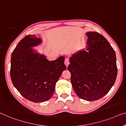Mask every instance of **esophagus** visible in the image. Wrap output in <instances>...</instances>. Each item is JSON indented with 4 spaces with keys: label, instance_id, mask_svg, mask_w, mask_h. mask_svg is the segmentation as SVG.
<instances>
[{
    "label": "esophagus",
    "instance_id": "34e87169",
    "mask_svg": "<svg viewBox=\"0 0 126 126\" xmlns=\"http://www.w3.org/2000/svg\"><path fill=\"white\" fill-rule=\"evenodd\" d=\"M64 64H65V65H66L67 67H68V65L69 64V59H68V58H65V59Z\"/></svg>",
    "mask_w": 126,
    "mask_h": 126
}]
</instances>
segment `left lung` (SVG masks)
<instances>
[{
	"mask_svg": "<svg viewBox=\"0 0 126 126\" xmlns=\"http://www.w3.org/2000/svg\"><path fill=\"white\" fill-rule=\"evenodd\" d=\"M87 51L80 50L70 58L68 70L78 96L96 100L107 94L114 84L118 68L114 49L104 37L88 32Z\"/></svg>",
	"mask_w": 126,
	"mask_h": 126,
	"instance_id": "8db88e82",
	"label": "left lung"
}]
</instances>
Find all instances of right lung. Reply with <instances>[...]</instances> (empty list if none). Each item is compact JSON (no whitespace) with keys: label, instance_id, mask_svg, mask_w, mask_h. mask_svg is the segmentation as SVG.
<instances>
[{"label":"right lung","instance_id":"obj_1","mask_svg":"<svg viewBox=\"0 0 126 126\" xmlns=\"http://www.w3.org/2000/svg\"><path fill=\"white\" fill-rule=\"evenodd\" d=\"M41 42L35 35H27L17 44L11 59L12 84L24 98L35 103L51 98L56 81L66 69L63 56L49 61L34 52L31 47Z\"/></svg>","mask_w":126,"mask_h":126}]
</instances>
